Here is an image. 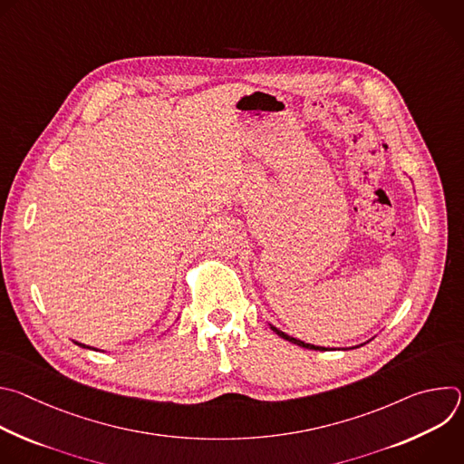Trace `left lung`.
Returning a JSON list of instances; mask_svg holds the SVG:
<instances>
[{
    "mask_svg": "<svg viewBox=\"0 0 464 464\" xmlns=\"http://www.w3.org/2000/svg\"><path fill=\"white\" fill-rule=\"evenodd\" d=\"M272 328H274V333H276V334H279L283 340H286V342H292V343H295V345H299V347H304V349H312V351H326L324 347H317V345H310V343L299 342V340H295V338H292V336H288V334L281 333V330H279V328H276V326H272Z\"/></svg>",
    "mask_w": 464,
    "mask_h": 464,
    "instance_id": "left-lung-1",
    "label": "left lung"
}]
</instances>
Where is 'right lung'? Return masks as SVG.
I'll list each match as a JSON object with an SVG mask.
<instances>
[{"label":"right lung","instance_id":"add662e5","mask_svg":"<svg viewBox=\"0 0 464 464\" xmlns=\"http://www.w3.org/2000/svg\"><path fill=\"white\" fill-rule=\"evenodd\" d=\"M77 343V342H75ZM77 345H81V347H86V345H82V343H77ZM86 349H90V347H86Z\"/></svg>","mask_w":464,"mask_h":464}]
</instances>
